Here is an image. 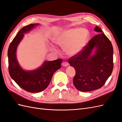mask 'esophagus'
I'll return each instance as SVG.
<instances>
[{"instance_id": "1", "label": "esophagus", "mask_w": 122, "mask_h": 122, "mask_svg": "<svg viewBox=\"0 0 122 122\" xmlns=\"http://www.w3.org/2000/svg\"><path fill=\"white\" fill-rule=\"evenodd\" d=\"M68 65L69 64H68V62H66V61L63 62H62V66H63V67H67Z\"/></svg>"}]
</instances>
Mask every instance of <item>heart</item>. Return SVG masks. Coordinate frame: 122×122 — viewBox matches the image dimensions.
I'll list each match as a JSON object with an SVG mask.
<instances>
[{
    "mask_svg": "<svg viewBox=\"0 0 122 122\" xmlns=\"http://www.w3.org/2000/svg\"><path fill=\"white\" fill-rule=\"evenodd\" d=\"M89 36V32L84 28H73L66 30L53 39L56 45L64 47L65 53L74 56L80 53L86 46ZM51 50L54 51L53 47Z\"/></svg>",
    "mask_w": 122,
    "mask_h": 122,
    "instance_id": "1",
    "label": "heart"
}]
</instances>
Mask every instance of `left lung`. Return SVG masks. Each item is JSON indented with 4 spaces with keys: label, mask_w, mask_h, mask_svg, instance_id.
Masks as SVG:
<instances>
[{
    "label": "left lung",
    "mask_w": 122,
    "mask_h": 122,
    "mask_svg": "<svg viewBox=\"0 0 122 122\" xmlns=\"http://www.w3.org/2000/svg\"><path fill=\"white\" fill-rule=\"evenodd\" d=\"M94 30L99 34L91 39L80 53L68 60L74 68L76 74L73 84L77 90L90 92L102 87L113 70V47L101 29ZM94 48L95 51L91 55Z\"/></svg>",
    "instance_id": "8db88e82"
}]
</instances>
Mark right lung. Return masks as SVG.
Masks as SVG:
<instances>
[{
  "instance_id": "add662e5",
  "label": "right lung",
  "mask_w": 122,
  "mask_h": 122,
  "mask_svg": "<svg viewBox=\"0 0 122 122\" xmlns=\"http://www.w3.org/2000/svg\"><path fill=\"white\" fill-rule=\"evenodd\" d=\"M39 24H30L23 27L18 32L9 46L8 52L10 75L22 89L30 93H39L47 87L53 74L61 67L62 59L53 61H45L38 69L25 71L18 63L16 58L18 45L24 34L30 31Z\"/></svg>"
}]
</instances>
